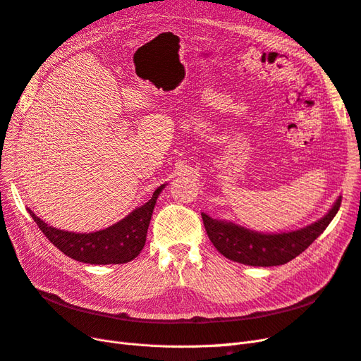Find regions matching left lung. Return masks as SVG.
<instances>
[{
  "instance_id": "1",
  "label": "left lung",
  "mask_w": 361,
  "mask_h": 361,
  "mask_svg": "<svg viewBox=\"0 0 361 361\" xmlns=\"http://www.w3.org/2000/svg\"><path fill=\"white\" fill-rule=\"evenodd\" d=\"M341 203L342 197H338L329 214L300 231L272 235L250 231L231 221H218L206 214H202V218L211 243L224 257L250 267H277L301 255L331 223Z\"/></svg>"
}]
</instances>
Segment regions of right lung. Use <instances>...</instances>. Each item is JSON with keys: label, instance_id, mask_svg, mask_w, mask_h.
Returning a JSON list of instances; mask_svg holds the SVG:
<instances>
[{"label": "right lung", "instance_id": "right-lung-1", "mask_svg": "<svg viewBox=\"0 0 361 361\" xmlns=\"http://www.w3.org/2000/svg\"><path fill=\"white\" fill-rule=\"evenodd\" d=\"M166 185L158 187L152 199L137 207L123 220L92 233L60 231L42 221L31 209L28 214L49 241L66 256L90 265L126 264L135 259L146 244V235L158 195Z\"/></svg>", "mask_w": 361, "mask_h": 361}]
</instances>
